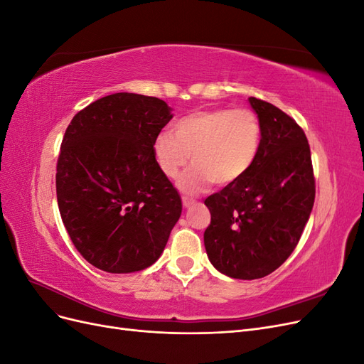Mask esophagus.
I'll return each instance as SVG.
<instances>
[{"instance_id":"esophagus-1","label":"esophagus","mask_w":364,"mask_h":364,"mask_svg":"<svg viewBox=\"0 0 364 364\" xmlns=\"http://www.w3.org/2000/svg\"><path fill=\"white\" fill-rule=\"evenodd\" d=\"M182 203H183V208H191V206L194 205V200L191 199V197L183 196V197H182Z\"/></svg>"}]
</instances>
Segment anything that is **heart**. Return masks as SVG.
Segmentation results:
<instances>
[{"mask_svg": "<svg viewBox=\"0 0 364 364\" xmlns=\"http://www.w3.org/2000/svg\"><path fill=\"white\" fill-rule=\"evenodd\" d=\"M173 133L161 132L153 142L159 170L170 179L193 158L194 164L179 178V188L196 194L214 181L234 185L255 165L262 142L258 115L246 107H217L196 111L173 124Z\"/></svg>", "mask_w": 364, "mask_h": 364, "instance_id": "obj_1", "label": "heart"}]
</instances>
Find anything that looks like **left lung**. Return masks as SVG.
Segmentation results:
<instances>
[{
    "instance_id": "obj_1",
    "label": "left lung",
    "mask_w": 364,
    "mask_h": 364,
    "mask_svg": "<svg viewBox=\"0 0 364 364\" xmlns=\"http://www.w3.org/2000/svg\"><path fill=\"white\" fill-rule=\"evenodd\" d=\"M249 103L262 126L258 159L243 179L205 200L211 213L203 235L208 258L235 279L267 277L291 255L316 197L302 127L259 98L250 97Z\"/></svg>"
}]
</instances>
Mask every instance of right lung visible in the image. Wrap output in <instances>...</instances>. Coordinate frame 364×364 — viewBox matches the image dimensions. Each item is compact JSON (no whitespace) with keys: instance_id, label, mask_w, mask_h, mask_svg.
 Segmentation results:
<instances>
[{"instance_id":"add662e5","label":"right lung","mask_w":364,"mask_h":364,"mask_svg":"<svg viewBox=\"0 0 364 364\" xmlns=\"http://www.w3.org/2000/svg\"><path fill=\"white\" fill-rule=\"evenodd\" d=\"M171 118L156 97L118 92L82 109L67 127L58 205L73 245L94 267L144 270L164 252L182 200L159 170L153 142Z\"/></svg>"}]
</instances>
